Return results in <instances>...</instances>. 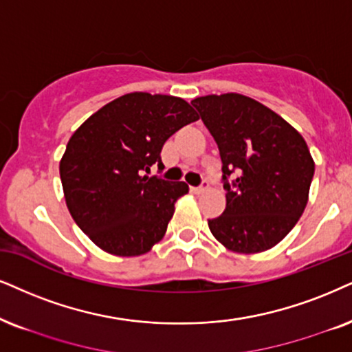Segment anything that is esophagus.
<instances>
[{"label": "esophagus", "instance_id": "esophagus-1", "mask_svg": "<svg viewBox=\"0 0 352 352\" xmlns=\"http://www.w3.org/2000/svg\"><path fill=\"white\" fill-rule=\"evenodd\" d=\"M208 180H203V184L199 186H191V191H193V193H203V191L208 188Z\"/></svg>", "mask_w": 352, "mask_h": 352}]
</instances>
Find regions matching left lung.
Listing matches in <instances>:
<instances>
[{"label": "left lung", "mask_w": 352, "mask_h": 352, "mask_svg": "<svg viewBox=\"0 0 352 352\" xmlns=\"http://www.w3.org/2000/svg\"><path fill=\"white\" fill-rule=\"evenodd\" d=\"M191 105L219 148L226 209L208 226L217 242L235 253L278 245L309 201L315 162L305 140L278 113L235 94L197 97ZM235 173L238 179H227Z\"/></svg>", "instance_id": "8db88e82"}]
</instances>
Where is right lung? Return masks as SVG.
Listing matches in <instances>:
<instances>
[{"label":"right lung","instance_id":"obj_1","mask_svg":"<svg viewBox=\"0 0 352 352\" xmlns=\"http://www.w3.org/2000/svg\"><path fill=\"white\" fill-rule=\"evenodd\" d=\"M199 117L173 96L131 92L91 115L69 138L60 179L71 216L97 247L117 256L148 253L166 235L185 182L149 177L173 133Z\"/></svg>","mask_w":352,"mask_h":352}]
</instances>
